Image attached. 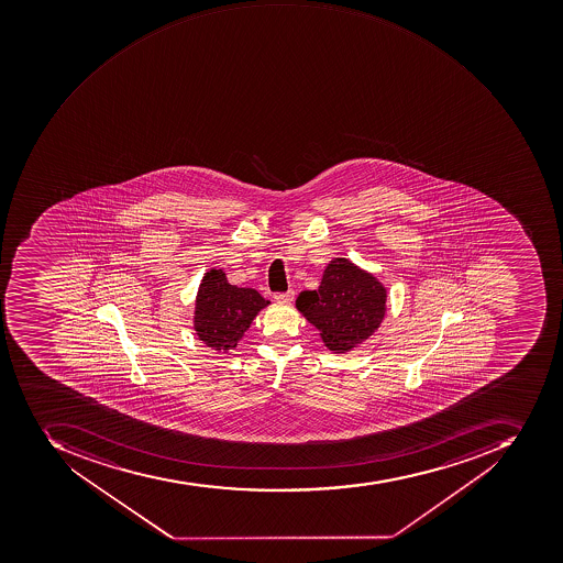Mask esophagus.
Segmentation results:
<instances>
[{
    "label": "esophagus",
    "instance_id": "esophagus-1",
    "mask_svg": "<svg viewBox=\"0 0 563 563\" xmlns=\"http://www.w3.org/2000/svg\"><path fill=\"white\" fill-rule=\"evenodd\" d=\"M274 298L277 301H283V303H289V301H292V298H295V291L289 289V291L275 292Z\"/></svg>",
    "mask_w": 563,
    "mask_h": 563
}]
</instances>
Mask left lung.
<instances>
[{"instance_id":"obj_1","label":"left lung","mask_w":563,"mask_h":563,"mask_svg":"<svg viewBox=\"0 0 563 563\" xmlns=\"http://www.w3.org/2000/svg\"><path fill=\"white\" fill-rule=\"evenodd\" d=\"M297 307L318 328L330 351L345 353L379 328L386 289L374 275L336 257L327 266L318 291H301Z\"/></svg>"}]
</instances>
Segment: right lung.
I'll use <instances>...</instances> for the list:
<instances>
[{
  "label": "right lung",
  "instance_id": "right-lung-1",
  "mask_svg": "<svg viewBox=\"0 0 563 563\" xmlns=\"http://www.w3.org/2000/svg\"><path fill=\"white\" fill-rule=\"evenodd\" d=\"M271 301L253 288H236L223 271L210 268L200 284L195 309V330L201 342L219 353L236 347L257 312Z\"/></svg>",
  "mask_w": 563,
  "mask_h": 563
}]
</instances>
